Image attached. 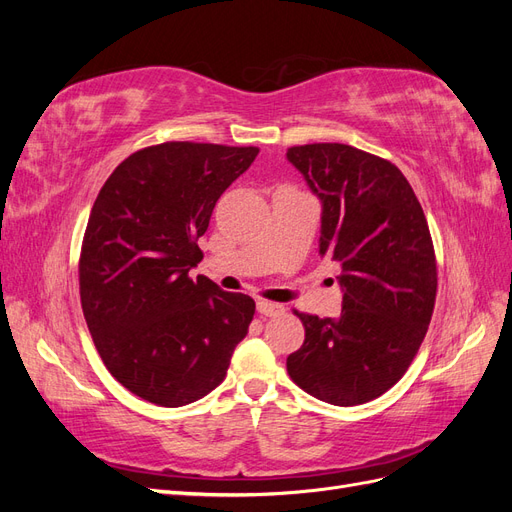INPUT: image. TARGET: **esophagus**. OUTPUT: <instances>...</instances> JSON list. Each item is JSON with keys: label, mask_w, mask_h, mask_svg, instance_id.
Masks as SVG:
<instances>
[{"label": "esophagus", "mask_w": 512, "mask_h": 512, "mask_svg": "<svg viewBox=\"0 0 512 512\" xmlns=\"http://www.w3.org/2000/svg\"><path fill=\"white\" fill-rule=\"evenodd\" d=\"M256 309H258L260 316H280V314H284V305L262 301V299L256 303Z\"/></svg>", "instance_id": "obj_1"}]
</instances>
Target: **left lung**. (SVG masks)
<instances>
[{"mask_svg":"<svg viewBox=\"0 0 512 512\" xmlns=\"http://www.w3.org/2000/svg\"><path fill=\"white\" fill-rule=\"evenodd\" d=\"M286 156L322 200L320 254L344 286L339 318L294 309L305 342L288 376L327 404L359 406L399 382L425 339L438 292L427 218L404 173L374 153L314 143Z\"/></svg>","mask_w":512,"mask_h":512,"instance_id":"8db88e82","label":"left lung"}]
</instances>
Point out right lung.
<instances>
[{
    "label": "right lung",
    "instance_id": "right-lung-1",
    "mask_svg": "<svg viewBox=\"0 0 512 512\" xmlns=\"http://www.w3.org/2000/svg\"><path fill=\"white\" fill-rule=\"evenodd\" d=\"M258 147L168 141L123 160L91 207L79 286L87 329L130 393L179 408L218 386L256 312L252 297L190 277L198 239Z\"/></svg>",
    "mask_w": 512,
    "mask_h": 512
}]
</instances>
